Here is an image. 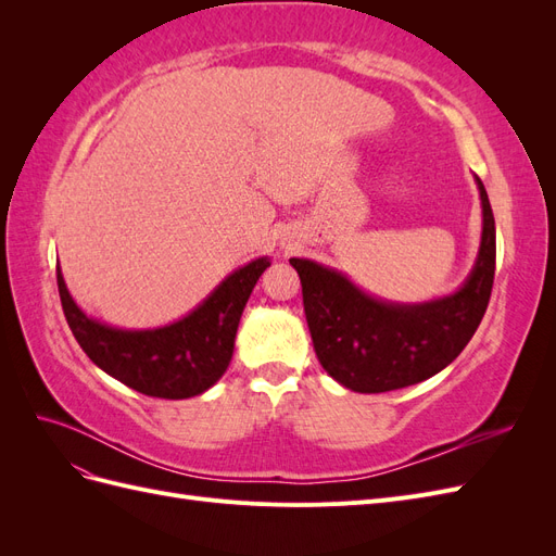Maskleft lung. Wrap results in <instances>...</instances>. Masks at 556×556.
<instances>
[{
	"mask_svg": "<svg viewBox=\"0 0 556 556\" xmlns=\"http://www.w3.org/2000/svg\"><path fill=\"white\" fill-rule=\"evenodd\" d=\"M478 257L457 290L415 304L368 294L339 268L292 257L301 278L306 323L325 371L352 392L380 394L417 384L459 357L490 304L496 227L484 185Z\"/></svg>",
	"mask_w": 556,
	"mask_h": 556,
	"instance_id": "left-lung-1",
	"label": "left lung"
}]
</instances>
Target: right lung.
Listing matches in <instances>:
<instances>
[{
  "label": "right lung",
  "mask_w": 556,
  "mask_h": 556,
  "mask_svg": "<svg viewBox=\"0 0 556 556\" xmlns=\"http://www.w3.org/2000/svg\"><path fill=\"white\" fill-rule=\"evenodd\" d=\"M266 266L268 257L239 266L188 315L153 329H123L88 315L66 290L60 266L58 290L78 345L104 374L146 396L190 399L225 376L243 308Z\"/></svg>",
  "instance_id": "obj_1"
}]
</instances>
